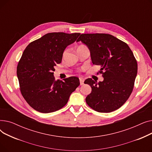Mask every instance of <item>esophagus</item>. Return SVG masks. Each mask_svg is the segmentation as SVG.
Listing matches in <instances>:
<instances>
[{
	"label": "esophagus",
	"mask_w": 152,
	"mask_h": 152,
	"mask_svg": "<svg viewBox=\"0 0 152 152\" xmlns=\"http://www.w3.org/2000/svg\"><path fill=\"white\" fill-rule=\"evenodd\" d=\"M79 81H80V84L83 85L84 82V79L83 77H79Z\"/></svg>",
	"instance_id": "1"
}]
</instances>
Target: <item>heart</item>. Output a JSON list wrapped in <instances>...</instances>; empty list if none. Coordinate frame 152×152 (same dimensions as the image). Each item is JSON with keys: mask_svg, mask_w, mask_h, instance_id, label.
<instances>
[{"mask_svg": "<svg viewBox=\"0 0 152 152\" xmlns=\"http://www.w3.org/2000/svg\"><path fill=\"white\" fill-rule=\"evenodd\" d=\"M83 47H85L83 46V45H81V46H79V47H77V49H81V48H83ZM66 52H67V50H65V52H64V53H63V55H65Z\"/></svg>", "mask_w": 152, "mask_h": 152, "instance_id": "b5f03b06", "label": "heart"}]
</instances>
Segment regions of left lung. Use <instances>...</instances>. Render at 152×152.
<instances>
[{"mask_svg":"<svg viewBox=\"0 0 152 152\" xmlns=\"http://www.w3.org/2000/svg\"><path fill=\"white\" fill-rule=\"evenodd\" d=\"M79 41L88 47L92 62L100 66L103 77L99 83L91 78L84 81L92 88L87 104L100 113L120 108L131 94L137 74V61L129 47L108 34H82Z\"/></svg>","mask_w":152,"mask_h":152,"instance_id":"8db88e82","label":"left lung"}]
</instances>
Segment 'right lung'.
Listing matches in <instances>:
<instances>
[{"label":"right lung","mask_w":152,"mask_h":152,"mask_svg":"<svg viewBox=\"0 0 152 152\" xmlns=\"http://www.w3.org/2000/svg\"><path fill=\"white\" fill-rule=\"evenodd\" d=\"M80 33H47L31 42L18 62L17 74L20 91L28 104L39 112H54L65 106L80 84L75 76L55 80L53 72L61 62L67 46Z\"/></svg>","instance_id":"right-lung-1"}]
</instances>
